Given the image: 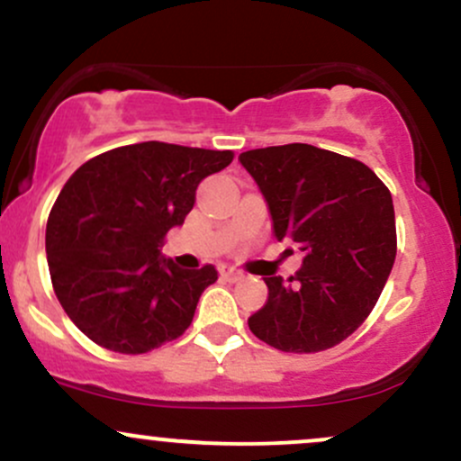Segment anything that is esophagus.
I'll return each instance as SVG.
<instances>
[{"mask_svg":"<svg viewBox=\"0 0 461 461\" xmlns=\"http://www.w3.org/2000/svg\"><path fill=\"white\" fill-rule=\"evenodd\" d=\"M219 273H221V277L227 279V282H238V279L245 277V275H242L240 271H238V268L230 267V264H221V267H219Z\"/></svg>","mask_w":461,"mask_h":461,"instance_id":"obj_1","label":"esophagus"}]
</instances>
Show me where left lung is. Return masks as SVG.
<instances>
[{"label": "left lung", "instance_id": "8db88e82", "mask_svg": "<svg viewBox=\"0 0 461 461\" xmlns=\"http://www.w3.org/2000/svg\"><path fill=\"white\" fill-rule=\"evenodd\" d=\"M256 179L277 240L303 251L294 277H264L249 330L285 353L336 347L366 321L396 258L393 194L364 162L305 142L238 156Z\"/></svg>", "mask_w": 461, "mask_h": 461}]
</instances>
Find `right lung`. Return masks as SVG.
Wrapping results in <instances>:
<instances>
[{
  "label": "right lung",
  "mask_w": 461,
  "mask_h": 461,
  "mask_svg": "<svg viewBox=\"0 0 461 461\" xmlns=\"http://www.w3.org/2000/svg\"><path fill=\"white\" fill-rule=\"evenodd\" d=\"M231 151L139 142L84 162L47 221L51 284L67 316L99 347L147 353L182 336L216 268L184 271L162 258L171 227L184 223L201 179Z\"/></svg>",
  "instance_id": "1"
}]
</instances>
